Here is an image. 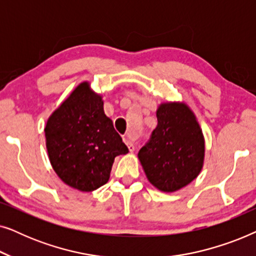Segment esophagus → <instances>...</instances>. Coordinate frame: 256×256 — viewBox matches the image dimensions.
I'll list each match as a JSON object with an SVG mask.
<instances>
[{"mask_svg": "<svg viewBox=\"0 0 256 256\" xmlns=\"http://www.w3.org/2000/svg\"><path fill=\"white\" fill-rule=\"evenodd\" d=\"M124 141L126 142V144H127L128 149H129V152H134V150H135V146L132 144V143L130 141H128V138H124Z\"/></svg>", "mask_w": 256, "mask_h": 256, "instance_id": "1", "label": "esophagus"}]
</instances>
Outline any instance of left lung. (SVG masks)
Segmentation results:
<instances>
[{"instance_id":"left-lung-1","label":"left lung","mask_w":256,"mask_h":256,"mask_svg":"<svg viewBox=\"0 0 256 256\" xmlns=\"http://www.w3.org/2000/svg\"><path fill=\"white\" fill-rule=\"evenodd\" d=\"M157 127L138 152L146 176L163 192L190 184L200 172L205 156L204 135L194 112L183 102L160 104Z\"/></svg>"}]
</instances>
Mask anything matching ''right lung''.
Here are the masks:
<instances>
[{
	"label": "right lung",
	"instance_id": "1",
	"mask_svg": "<svg viewBox=\"0 0 256 256\" xmlns=\"http://www.w3.org/2000/svg\"><path fill=\"white\" fill-rule=\"evenodd\" d=\"M51 166L68 186L90 192L106 184L114 158L127 146L104 112V101L82 82L56 110L44 129Z\"/></svg>",
	"mask_w": 256,
	"mask_h": 256
}]
</instances>
